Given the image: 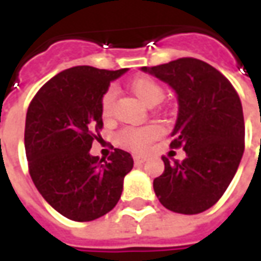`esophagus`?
Instances as JSON below:
<instances>
[{"instance_id":"34e87169","label":"esophagus","mask_w":261,"mask_h":261,"mask_svg":"<svg viewBox=\"0 0 261 261\" xmlns=\"http://www.w3.org/2000/svg\"><path fill=\"white\" fill-rule=\"evenodd\" d=\"M133 158H134V162H136V163H144V162L146 160V156L140 155V153H136Z\"/></svg>"}]
</instances>
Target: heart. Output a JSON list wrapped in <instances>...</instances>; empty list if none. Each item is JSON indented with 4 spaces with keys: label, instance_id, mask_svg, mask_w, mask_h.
Segmentation results:
<instances>
[{
    "label": "heart",
    "instance_id": "b5f03b06",
    "mask_svg": "<svg viewBox=\"0 0 261 261\" xmlns=\"http://www.w3.org/2000/svg\"><path fill=\"white\" fill-rule=\"evenodd\" d=\"M131 91L133 94L144 102L150 105L153 102H159L163 98V90L156 82L149 77H137L131 82ZM113 105V92L108 91L103 94L101 101L102 115L108 116L112 111ZM159 130L155 125H146V127H128L121 131L120 142L125 148L133 150L144 149L150 141L156 138Z\"/></svg>",
    "mask_w": 261,
    "mask_h": 261
}]
</instances>
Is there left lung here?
<instances>
[{
    "instance_id": "left-lung-1",
    "label": "left lung",
    "mask_w": 261,
    "mask_h": 261,
    "mask_svg": "<svg viewBox=\"0 0 261 261\" xmlns=\"http://www.w3.org/2000/svg\"><path fill=\"white\" fill-rule=\"evenodd\" d=\"M141 70L175 92L178 112L170 146H182L187 155L181 163L162 158L165 171L153 179L156 196L175 213H202L223 196L244 155L241 99L217 69L195 58Z\"/></svg>"
}]
</instances>
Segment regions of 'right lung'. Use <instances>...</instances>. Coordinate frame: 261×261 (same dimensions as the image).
I'll list each match as a JSON object with an SVG mask.
<instances>
[{
	"mask_svg": "<svg viewBox=\"0 0 261 261\" xmlns=\"http://www.w3.org/2000/svg\"><path fill=\"white\" fill-rule=\"evenodd\" d=\"M128 69L74 66L38 90L26 115L24 149L38 192L58 213L73 221H92L115 207L133 156L115 149L99 162L90 149L101 130V101L112 82Z\"/></svg>",
	"mask_w": 261,
	"mask_h": 261,
	"instance_id": "1",
	"label": "right lung"
}]
</instances>
